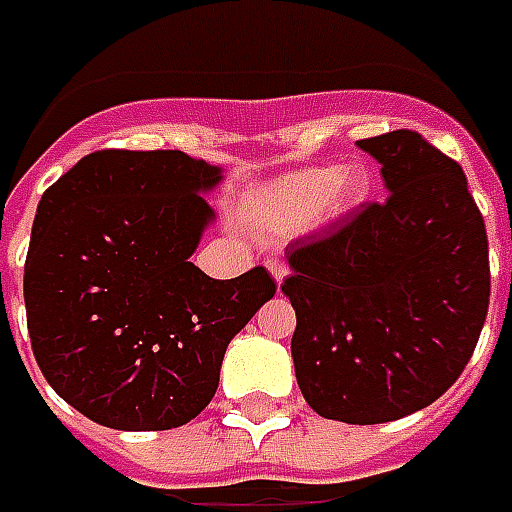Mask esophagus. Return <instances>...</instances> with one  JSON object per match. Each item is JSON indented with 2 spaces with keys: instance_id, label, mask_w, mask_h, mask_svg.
Wrapping results in <instances>:
<instances>
[{
  "instance_id": "34e87169",
  "label": "esophagus",
  "mask_w": 512,
  "mask_h": 512,
  "mask_svg": "<svg viewBox=\"0 0 512 512\" xmlns=\"http://www.w3.org/2000/svg\"><path fill=\"white\" fill-rule=\"evenodd\" d=\"M267 270L273 273L275 284H281L286 275H289V267H286V264L281 262V259H270V262H267Z\"/></svg>"
}]
</instances>
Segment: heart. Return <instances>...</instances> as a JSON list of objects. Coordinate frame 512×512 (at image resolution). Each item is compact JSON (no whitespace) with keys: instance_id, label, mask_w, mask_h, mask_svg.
Masks as SVG:
<instances>
[{"instance_id":"1","label":"heart","mask_w":512,"mask_h":512,"mask_svg":"<svg viewBox=\"0 0 512 512\" xmlns=\"http://www.w3.org/2000/svg\"><path fill=\"white\" fill-rule=\"evenodd\" d=\"M372 173L361 162L311 165L264 181L245 201L250 223L270 231H297L342 220L364 204L372 192Z\"/></svg>"}]
</instances>
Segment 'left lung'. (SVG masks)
<instances>
[{"instance_id": "obj_1", "label": "left lung", "mask_w": 512, "mask_h": 512, "mask_svg": "<svg viewBox=\"0 0 512 512\" xmlns=\"http://www.w3.org/2000/svg\"><path fill=\"white\" fill-rule=\"evenodd\" d=\"M380 162L383 204L286 248L297 386L347 424L402 419L460 378L491 297L488 234L466 173L422 134L358 140Z\"/></svg>"}]
</instances>
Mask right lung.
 <instances>
[{
    "label": "right lung",
    "instance_id": "add662e5",
    "mask_svg": "<svg viewBox=\"0 0 512 512\" xmlns=\"http://www.w3.org/2000/svg\"><path fill=\"white\" fill-rule=\"evenodd\" d=\"M223 168L184 151H96L43 192L24 264L35 361L112 430L181 427L212 402L228 342L275 295L264 267L190 262Z\"/></svg>",
    "mask_w": 512,
    "mask_h": 512
}]
</instances>
